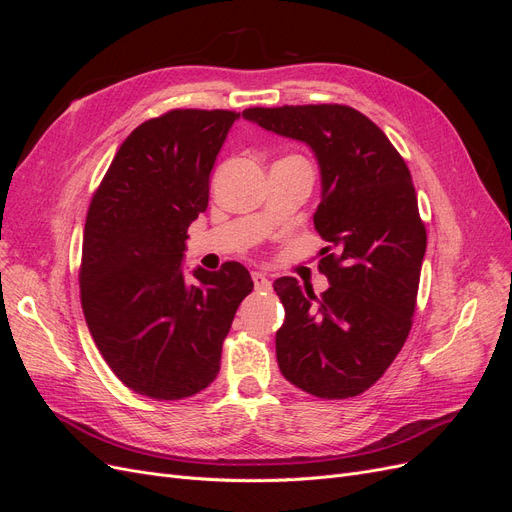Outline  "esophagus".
<instances>
[{"mask_svg":"<svg viewBox=\"0 0 512 512\" xmlns=\"http://www.w3.org/2000/svg\"><path fill=\"white\" fill-rule=\"evenodd\" d=\"M252 280H254V288H256L258 292H269V290H271V280H269V277H267L265 273L254 271V273H252Z\"/></svg>","mask_w":512,"mask_h":512,"instance_id":"esophagus-1","label":"esophagus"}]
</instances>
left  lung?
Returning a JSON list of instances; mask_svg holds the SVG:
<instances>
[{"mask_svg": "<svg viewBox=\"0 0 512 512\" xmlns=\"http://www.w3.org/2000/svg\"><path fill=\"white\" fill-rule=\"evenodd\" d=\"M243 117L307 143L322 175L314 226L329 241L318 269L331 288L316 297L294 277L273 284L286 309L277 363L309 395H361L412 329L427 230L410 170L376 123L346 104L252 106Z\"/></svg>", "mask_w": 512, "mask_h": 512, "instance_id": "left-lung-1", "label": "left lung"}]
</instances>
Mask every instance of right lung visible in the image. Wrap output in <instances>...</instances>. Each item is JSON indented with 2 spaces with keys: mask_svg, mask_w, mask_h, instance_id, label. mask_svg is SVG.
Returning a JSON list of instances; mask_svg holds the SVG:
<instances>
[{
  "mask_svg": "<svg viewBox=\"0 0 512 512\" xmlns=\"http://www.w3.org/2000/svg\"><path fill=\"white\" fill-rule=\"evenodd\" d=\"M239 113L173 108L141 123L91 196L79 269L91 337L138 395L192 397L215 380L222 344L254 282L239 262L181 271L188 226L209 205L215 158Z\"/></svg>",
  "mask_w": 512,
  "mask_h": 512,
  "instance_id": "obj_1",
  "label": "right lung"
}]
</instances>
